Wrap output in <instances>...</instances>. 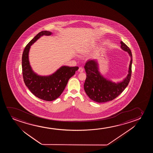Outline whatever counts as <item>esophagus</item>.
I'll list each match as a JSON object with an SVG mask.
<instances>
[{"instance_id": "34e87169", "label": "esophagus", "mask_w": 153, "mask_h": 153, "mask_svg": "<svg viewBox=\"0 0 153 153\" xmlns=\"http://www.w3.org/2000/svg\"><path fill=\"white\" fill-rule=\"evenodd\" d=\"M83 71H84L83 68H82V67H80L79 68V69H78V71L80 72V73H82V72H83Z\"/></svg>"}]
</instances>
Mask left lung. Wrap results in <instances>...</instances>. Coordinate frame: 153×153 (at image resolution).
<instances>
[{
	"label": "left lung",
	"mask_w": 153,
	"mask_h": 153,
	"mask_svg": "<svg viewBox=\"0 0 153 153\" xmlns=\"http://www.w3.org/2000/svg\"><path fill=\"white\" fill-rule=\"evenodd\" d=\"M122 49L128 52L131 57L128 74L123 82L115 83L105 79L98 71V64L94 60H88L85 65L86 73L84 89L92 100L97 102H106L116 98L128 86L132 74V54L130 48L121 41Z\"/></svg>",
	"instance_id": "obj_1"
}]
</instances>
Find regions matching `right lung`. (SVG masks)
Returning a JSON list of instances; mask_svg holds the SVG:
<instances>
[{
  "instance_id": "add662e5",
  "label": "right lung",
  "mask_w": 153,
  "mask_h": 153,
  "mask_svg": "<svg viewBox=\"0 0 153 153\" xmlns=\"http://www.w3.org/2000/svg\"><path fill=\"white\" fill-rule=\"evenodd\" d=\"M51 32H40L25 46L22 57L23 80L30 91L43 100H54L62 94L69 78L75 74L78 67L62 66L55 73L48 76H41L34 73L30 65L29 52L32 44L41 36H50Z\"/></svg>"
}]
</instances>
